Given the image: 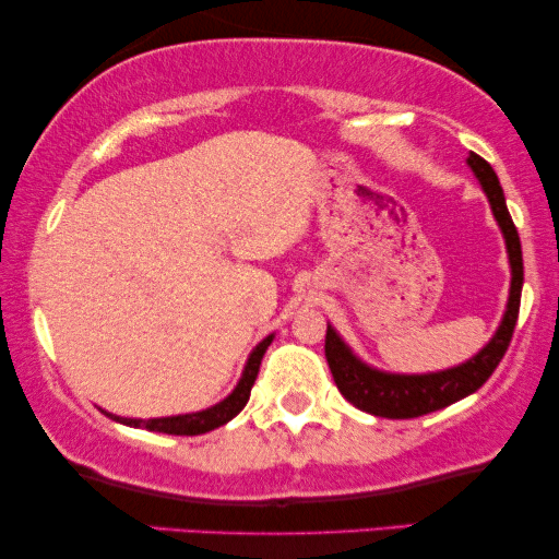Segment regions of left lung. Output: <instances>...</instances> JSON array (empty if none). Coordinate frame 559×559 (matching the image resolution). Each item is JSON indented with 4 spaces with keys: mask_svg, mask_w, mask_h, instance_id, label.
Wrapping results in <instances>:
<instances>
[{
    "mask_svg": "<svg viewBox=\"0 0 559 559\" xmlns=\"http://www.w3.org/2000/svg\"><path fill=\"white\" fill-rule=\"evenodd\" d=\"M471 170L484 186L488 203L496 221H499L503 239H507V251L511 262V293L507 316H503L499 331L491 338V343L455 369L438 371V373H419V377H404V373H384L358 361L350 354L346 343L338 338V333L328 325L325 333V358L331 366L333 381L338 392L346 400L369 415L386 417V419H409L423 417L430 412H438L448 404H453L463 396L478 392L486 384L488 377L496 371V366L507 354L511 335H514L516 318H519V302H522V282H524V259H522V241H519L516 226L509 216L507 201H503L501 182L496 178L493 167L486 163L484 157L473 155L468 157Z\"/></svg>",
    "mask_w": 559,
    "mask_h": 559,
    "instance_id": "1",
    "label": "left lung"
}]
</instances>
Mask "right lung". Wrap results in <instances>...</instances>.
Here are the masks:
<instances>
[{
    "mask_svg": "<svg viewBox=\"0 0 559 559\" xmlns=\"http://www.w3.org/2000/svg\"><path fill=\"white\" fill-rule=\"evenodd\" d=\"M270 343H272V335L259 343L254 350H251L249 364H247V369H243L241 381L236 384L234 392L228 394L224 402L216 404V407L203 409V412H193V415L159 417V419H127V417H114V415H109V417L117 419V423H121V425L142 427V430L165 432V435H203V432L216 430V427L226 425L228 419H234L236 415H239V412L243 409V404L249 402L251 386H254L259 366H262V358L266 354V348H270Z\"/></svg>",
    "mask_w": 559,
    "mask_h": 559,
    "instance_id": "right-lung-1",
    "label": "right lung"
}]
</instances>
